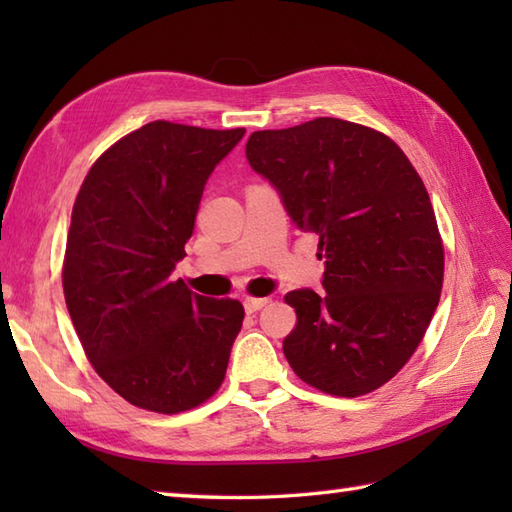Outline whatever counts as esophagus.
Segmentation results:
<instances>
[{
    "label": "esophagus",
    "instance_id": "obj_1",
    "mask_svg": "<svg viewBox=\"0 0 512 512\" xmlns=\"http://www.w3.org/2000/svg\"><path fill=\"white\" fill-rule=\"evenodd\" d=\"M266 303H268V299H262V297H246L244 299V308H246L248 314H253L257 310H262Z\"/></svg>",
    "mask_w": 512,
    "mask_h": 512
}]
</instances>
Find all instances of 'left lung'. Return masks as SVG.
<instances>
[{
    "label": "left lung",
    "mask_w": 512,
    "mask_h": 512,
    "mask_svg": "<svg viewBox=\"0 0 512 512\" xmlns=\"http://www.w3.org/2000/svg\"><path fill=\"white\" fill-rule=\"evenodd\" d=\"M246 158L292 222L319 235L325 259L323 295L284 297L297 312L284 339L292 372L330 396L383 387L420 345L444 279L442 237L418 171L383 132L328 116L253 132Z\"/></svg>",
    "instance_id": "1"
}]
</instances>
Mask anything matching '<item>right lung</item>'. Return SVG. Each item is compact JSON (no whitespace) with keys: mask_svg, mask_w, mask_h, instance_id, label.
<instances>
[{"mask_svg":"<svg viewBox=\"0 0 512 512\" xmlns=\"http://www.w3.org/2000/svg\"><path fill=\"white\" fill-rule=\"evenodd\" d=\"M246 129L147 123L103 151L74 200L63 295L83 352L134 407L180 413L220 389L244 306L171 279L204 184Z\"/></svg>","mask_w":512,"mask_h":512,"instance_id":"right-lung-1","label":"right lung"}]
</instances>
